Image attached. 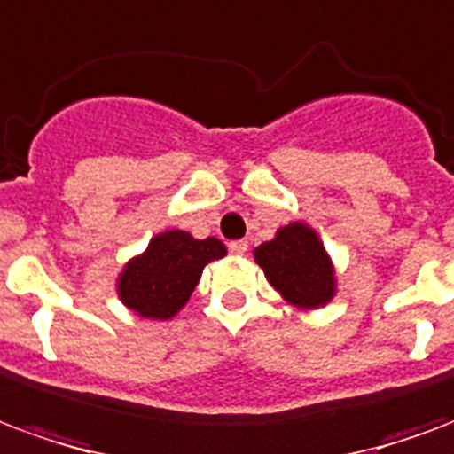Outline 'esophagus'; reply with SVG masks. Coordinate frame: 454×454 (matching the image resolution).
<instances>
[{"mask_svg": "<svg viewBox=\"0 0 454 454\" xmlns=\"http://www.w3.org/2000/svg\"><path fill=\"white\" fill-rule=\"evenodd\" d=\"M228 250L233 254H245L247 253V240H231V243H228Z\"/></svg>", "mask_w": 454, "mask_h": 454, "instance_id": "34e87169", "label": "esophagus"}]
</instances>
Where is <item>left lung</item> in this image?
I'll use <instances>...</instances> for the list:
<instances>
[{
  "label": "left lung",
  "instance_id": "obj_1",
  "mask_svg": "<svg viewBox=\"0 0 454 454\" xmlns=\"http://www.w3.org/2000/svg\"><path fill=\"white\" fill-rule=\"evenodd\" d=\"M254 260L271 286L298 308H320L334 295L332 262L315 231L303 223L281 228L274 240L254 250Z\"/></svg>",
  "mask_w": 454,
  "mask_h": 454
}]
</instances>
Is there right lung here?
<instances>
[{"instance_id": "right-lung-1", "label": "right lung", "mask_w": 454, "mask_h": 454, "mask_svg": "<svg viewBox=\"0 0 454 454\" xmlns=\"http://www.w3.org/2000/svg\"><path fill=\"white\" fill-rule=\"evenodd\" d=\"M226 245L216 238L194 240L184 231H168L149 243V250L124 267L117 294L142 317H173L197 286L204 264L221 260Z\"/></svg>"}]
</instances>
